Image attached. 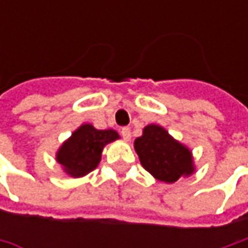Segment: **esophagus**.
Instances as JSON below:
<instances>
[{
    "label": "esophagus",
    "instance_id": "34e87169",
    "mask_svg": "<svg viewBox=\"0 0 248 248\" xmlns=\"http://www.w3.org/2000/svg\"><path fill=\"white\" fill-rule=\"evenodd\" d=\"M120 132H121V137L125 139V140H129V139H131V129H129L128 127H123Z\"/></svg>",
    "mask_w": 248,
    "mask_h": 248
}]
</instances>
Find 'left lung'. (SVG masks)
Here are the masks:
<instances>
[{
    "label": "left lung",
    "mask_w": 248,
    "mask_h": 248,
    "mask_svg": "<svg viewBox=\"0 0 248 248\" xmlns=\"http://www.w3.org/2000/svg\"><path fill=\"white\" fill-rule=\"evenodd\" d=\"M135 150L142 167L166 184L190 175L195 170L190 150L155 124L145 127L143 135L135 139Z\"/></svg>",
    "instance_id": "obj_1"
}]
</instances>
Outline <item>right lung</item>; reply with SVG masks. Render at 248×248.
I'll use <instances>...</instances> for the list:
<instances>
[{"instance_id": "right-lung-1", "label": "right lung", "mask_w": 248, "mask_h": 248, "mask_svg": "<svg viewBox=\"0 0 248 248\" xmlns=\"http://www.w3.org/2000/svg\"><path fill=\"white\" fill-rule=\"evenodd\" d=\"M117 138L119 134L113 129H96L84 124L63 143L56 160L69 175L78 178L96 168L103 146Z\"/></svg>"}]
</instances>
